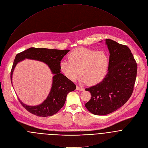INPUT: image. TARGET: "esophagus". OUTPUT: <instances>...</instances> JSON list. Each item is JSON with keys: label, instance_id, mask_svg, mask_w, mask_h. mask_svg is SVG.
Segmentation results:
<instances>
[{"label": "esophagus", "instance_id": "1", "mask_svg": "<svg viewBox=\"0 0 148 148\" xmlns=\"http://www.w3.org/2000/svg\"><path fill=\"white\" fill-rule=\"evenodd\" d=\"M76 90H80V91H83L84 88L83 87H79V86H76Z\"/></svg>", "mask_w": 148, "mask_h": 148}]
</instances>
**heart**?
<instances>
[{
	"instance_id": "1",
	"label": "heart",
	"mask_w": 148,
	"mask_h": 148,
	"mask_svg": "<svg viewBox=\"0 0 148 148\" xmlns=\"http://www.w3.org/2000/svg\"><path fill=\"white\" fill-rule=\"evenodd\" d=\"M68 58L60 62V68L72 81L76 80L81 73L82 82L94 85L102 81L107 73L109 58L102 51L79 48L71 52Z\"/></svg>"
}]
</instances>
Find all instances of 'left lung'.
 Masks as SVG:
<instances>
[{"label":"left lung","instance_id":"obj_1","mask_svg":"<svg viewBox=\"0 0 148 148\" xmlns=\"http://www.w3.org/2000/svg\"><path fill=\"white\" fill-rule=\"evenodd\" d=\"M105 43L110 53L108 73L101 82L85 89L91 98L84 105L96 115L109 114L126 103L132 94L137 73V64L127 46L108 39Z\"/></svg>","mask_w":148,"mask_h":148}]
</instances>
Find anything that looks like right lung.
Instances as JSON below:
<instances>
[{
  "mask_svg": "<svg viewBox=\"0 0 148 148\" xmlns=\"http://www.w3.org/2000/svg\"><path fill=\"white\" fill-rule=\"evenodd\" d=\"M69 51V50L31 47L16 55L11 71L12 84L13 73L16 65L25 58L46 63L54 75L51 91L46 99L42 104L38 106H28L18 99L22 106L29 112L40 117L52 116L57 113L64 105L67 94L76 89V85L73 82L60 73L61 61Z\"/></svg>",
  "mask_w": 148,
  "mask_h": 148,
  "instance_id": "obj_1",
  "label": "right lung"
}]
</instances>
